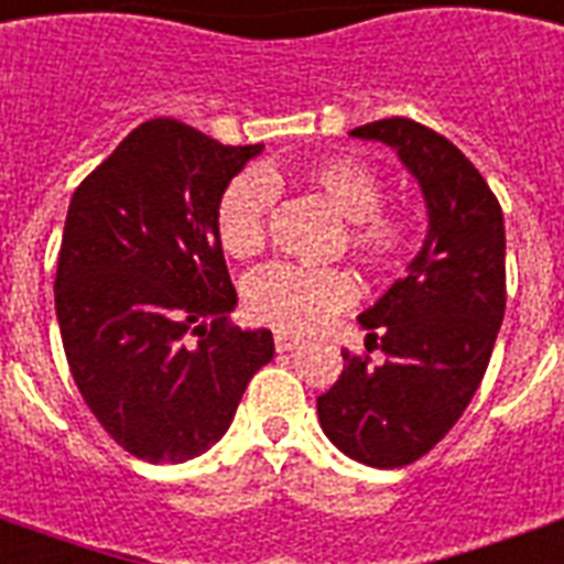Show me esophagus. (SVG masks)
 Segmentation results:
<instances>
[{"label":"esophagus","instance_id":"1","mask_svg":"<svg viewBox=\"0 0 564 564\" xmlns=\"http://www.w3.org/2000/svg\"><path fill=\"white\" fill-rule=\"evenodd\" d=\"M302 344L299 337L290 335V332H274V346H278V352H290L295 346Z\"/></svg>","mask_w":564,"mask_h":564}]
</instances>
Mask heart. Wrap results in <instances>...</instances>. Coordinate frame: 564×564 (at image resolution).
<instances>
[{"instance_id":"1","label":"heart","mask_w":564,"mask_h":564,"mask_svg":"<svg viewBox=\"0 0 564 564\" xmlns=\"http://www.w3.org/2000/svg\"><path fill=\"white\" fill-rule=\"evenodd\" d=\"M295 182L323 197L346 220L344 248L370 271L400 269L419 241L415 220L382 203V178L370 164L352 154H325L304 161ZM281 176L241 173L220 194L215 232L227 257L248 262L265 248V227ZM356 299V283L340 269L269 265L245 286V307L257 323L283 332H311Z\"/></svg>"}]
</instances>
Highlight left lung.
Wrapping results in <instances>:
<instances>
[{"instance_id": "obj_1", "label": "left lung", "mask_w": 564, "mask_h": 564, "mask_svg": "<svg viewBox=\"0 0 564 564\" xmlns=\"http://www.w3.org/2000/svg\"><path fill=\"white\" fill-rule=\"evenodd\" d=\"M349 133L398 152L431 224L406 274L358 316L379 361L344 349L316 412L346 457L398 469L431 452L481 386L505 316V220L490 185L442 133L400 116Z\"/></svg>"}]
</instances>
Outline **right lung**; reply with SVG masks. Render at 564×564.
<instances>
[{"mask_svg": "<svg viewBox=\"0 0 564 564\" xmlns=\"http://www.w3.org/2000/svg\"><path fill=\"white\" fill-rule=\"evenodd\" d=\"M260 152L149 119L70 197L62 346L91 415L140 460L208 452L274 356L269 328L229 323L236 290L215 232L220 194Z\"/></svg>", "mask_w": 564, "mask_h": 564, "instance_id": "add662e5", "label": "right lung"}]
</instances>
